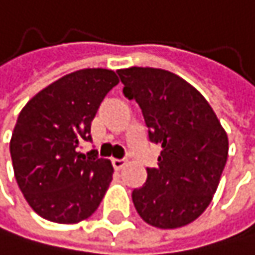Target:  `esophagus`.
Instances as JSON below:
<instances>
[{"label": "esophagus", "mask_w": 255, "mask_h": 255, "mask_svg": "<svg viewBox=\"0 0 255 255\" xmlns=\"http://www.w3.org/2000/svg\"><path fill=\"white\" fill-rule=\"evenodd\" d=\"M111 162H113V167H115L116 170H119V169H122V167L125 165L127 159H124V158H122V159H118V158H115V159H113Z\"/></svg>", "instance_id": "obj_1"}]
</instances>
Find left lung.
I'll use <instances>...</instances> for the list:
<instances>
[{
  "label": "left lung",
  "instance_id": "obj_1",
  "mask_svg": "<svg viewBox=\"0 0 255 255\" xmlns=\"http://www.w3.org/2000/svg\"><path fill=\"white\" fill-rule=\"evenodd\" d=\"M124 94L142 110L148 139L162 147L156 167L131 193L145 223L175 229L211 204L228 159V134L207 100L173 72L156 68L118 71Z\"/></svg>",
  "mask_w": 255,
  "mask_h": 255
}]
</instances>
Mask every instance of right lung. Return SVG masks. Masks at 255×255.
Listing matches in <instances>:
<instances>
[{"label":"right lung","instance_id":"add662e5","mask_svg":"<svg viewBox=\"0 0 255 255\" xmlns=\"http://www.w3.org/2000/svg\"><path fill=\"white\" fill-rule=\"evenodd\" d=\"M110 69H80L33 96L10 139L15 179L29 206L54 223H79L96 212L113 179V165L91 142V122L113 86Z\"/></svg>","mask_w":255,"mask_h":255}]
</instances>
